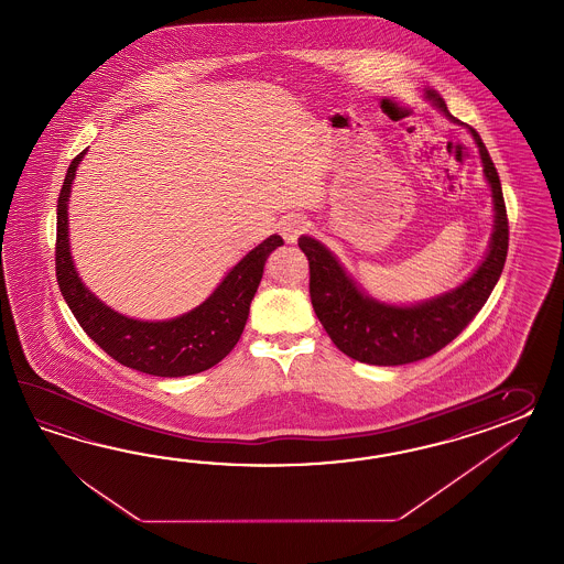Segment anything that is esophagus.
Here are the masks:
<instances>
[{"label": "esophagus", "instance_id": "obj_1", "mask_svg": "<svg viewBox=\"0 0 564 564\" xmlns=\"http://www.w3.org/2000/svg\"><path fill=\"white\" fill-rule=\"evenodd\" d=\"M307 229V221L302 215H288L279 221V231L288 242H295Z\"/></svg>", "mask_w": 564, "mask_h": 564}]
</instances>
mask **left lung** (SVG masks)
<instances>
[{"label": "left lung", "mask_w": 564, "mask_h": 564, "mask_svg": "<svg viewBox=\"0 0 564 564\" xmlns=\"http://www.w3.org/2000/svg\"><path fill=\"white\" fill-rule=\"evenodd\" d=\"M423 96L449 121L464 124L449 115L445 100L433 88H425ZM464 127L480 153L495 215L485 259L457 288L416 304L380 302L357 285L321 240L312 236L300 238V248L310 260V297L314 312L336 347L355 361L369 366H406L431 357L470 324L501 276L509 246L501 181L480 135L473 127Z\"/></svg>", "instance_id": "8db88e82"}]
</instances>
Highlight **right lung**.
Returning <instances> with one entry per match:
<instances>
[{
	"label": "right lung",
	"instance_id": "1",
	"mask_svg": "<svg viewBox=\"0 0 564 564\" xmlns=\"http://www.w3.org/2000/svg\"><path fill=\"white\" fill-rule=\"evenodd\" d=\"M74 158L57 203V283L63 300L91 340L121 366L158 378H183L217 366L242 336L250 302L259 290L264 262L281 236H269L229 269L214 293L191 312L170 321H138L98 300L79 279L69 248V197L77 166Z\"/></svg>",
	"mask_w": 564,
	"mask_h": 564
}]
</instances>
